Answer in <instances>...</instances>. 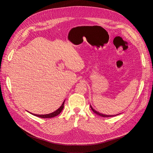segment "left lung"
<instances>
[{
	"instance_id": "8db88e82",
	"label": "left lung",
	"mask_w": 153,
	"mask_h": 153,
	"mask_svg": "<svg viewBox=\"0 0 153 153\" xmlns=\"http://www.w3.org/2000/svg\"><path fill=\"white\" fill-rule=\"evenodd\" d=\"M63 104L62 105L58 108L56 110V111L52 112V113L51 114H46V115H38V114H33V113H31V112H30V113L32 115H33L36 117H39V118H53V117H56L57 115H59L61 114V112L62 111V109H63ZM92 110L95 111V110L92 108Z\"/></svg>"
}]
</instances>
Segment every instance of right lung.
<instances>
[{
  "label": "right lung",
  "mask_w": 153,
  "mask_h": 153,
  "mask_svg": "<svg viewBox=\"0 0 153 153\" xmlns=\"http://www.w3.org/2000/svg\"><path fill=\"white\" fill-rule=\"evenodd\" d=\"M96 112V114H97V115H100V116H101V117H115V116H117V115H104V114H100V113H99V112H97V111H95ZM119 115V114H118Z\"/></svg>",
  "instance_id": "obj_1"
}]
</instances>
